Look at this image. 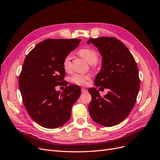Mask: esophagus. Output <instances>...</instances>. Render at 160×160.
<instances>
[{
  "mask_svg": "<svg viewBox=\"0 0 160 160\" xmlns=\"http://www.w3.org/2000/svg\"><path fill=\"white\" fill-rule=\"evenodd\" d=\"M88 92V90L86 89H85V88H82V93H86Z\"/></svg>",
  "mask_w": 160,
  "mask_h": 160,
  "instance_id": "34e87169",
  "label": "esophagus"
}]
</instances>
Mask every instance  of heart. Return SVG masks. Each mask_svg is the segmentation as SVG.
<instances>
[{"label":"heart","mask_w":160,"mask_h":160,"mask_svg":"<svg viewBox=\"0 0 160 160\" xmlns=\"http://www.w3.org/2000/svg\"><path fill=\"white\" fill-rule=\"evenodd\" d=\"M79 54L83 57L85 60L90 64L95 63L98 59V55L96 51H94L92 49L84 48L79 51ZM71 55H68L64 57L62 65L63 68L65 70H70L71 67ZM90 76L87 74H75L72 77H71L70 80L73 83L76 84L78 85L84 86L88 83V81L90 80Z\"/></svg>","instance_id":"b5f03b06"}]
</instances>
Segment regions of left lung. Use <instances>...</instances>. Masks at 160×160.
<instances>
[{
    "mask_svg": "<svg viewBox=\"0 0 160 160\" xmlns=\"http://www.w3.org/2000/svg\"><path fill=\"white\" fill-rule=\"evenodd\" d=\"M87 43L96 47L102 57L95 86L109 90L103 98L96 88L88 90L92 96L89 113L94 122L113 127L126 119L135 104L140 88L137 64L127 47L116 38H90Z\"/></svg>",
    "mask_w": 160,
    "mask_h": 160,
    "instance_id": "8db88e82",
    "label": "left lung"
}]
</instances>
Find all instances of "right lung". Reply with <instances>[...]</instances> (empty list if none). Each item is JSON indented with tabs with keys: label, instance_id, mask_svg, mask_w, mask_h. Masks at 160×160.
<instances>
[{
	"label": "right lung",
	"instance_id": "obj_1",
	"mask_svg": "<svg viewBox=\"0 0 160 160\" xmlns=\"http://www.w3.org/2000/svg\"><path fill=\"white\" fill-rule=\"evenodd\" d=\"M81 39H47L28 53L19 76V87L28 114L39 125L56 128L67 122L80 88L70 84L63 92L55 87L65 76L64 57L79 45Z\"/></svg>",
	"mask_w": 160,
	"mask_h": 160
}]
</instances>
